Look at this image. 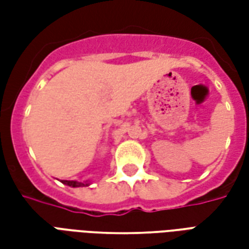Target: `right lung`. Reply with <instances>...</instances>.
I'll return each instance as SVG.
<instances>
[{
  "instance_id": "add662e5",
  "label": "right lung",
  "mask_w": 249,
  "mask_h": 249,
  "mask_svg": "<svg viewBox=\"0 0 249 249\" xmlns=\"http://www.w3.org/2000/svg\"><path fill=\"white\" fill-rule=\"evenodd\" d=\"M62 184H65V185H69L71 188H77V187H88V185H90V181H85V183H78V181H74V180H62Z\"/></svg>"
}]
</instances>
